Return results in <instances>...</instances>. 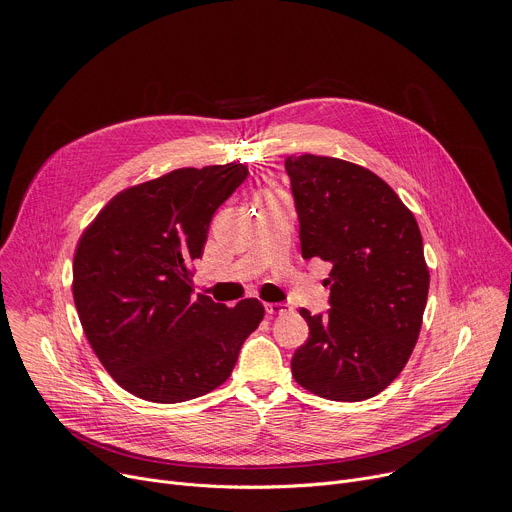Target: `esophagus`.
I'll list each match as a JSON object with an SVG mask.
<instances>
[{"instance_id":"1","label":"esophagus","mask_w":512,"mask_h":512,"mask_svg":"<svg viewBox=\"0 0 512 512\" xmlns=\"http://www.w3.org/2000/svg\"><path fill=\"white\" fill-rule=\"evenodd\" d=\"M265 310L269 316H286L292 312V308L288 304H280V302H273V304H265Z\"/></svg>"}]
</instances>
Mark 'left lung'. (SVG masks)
<instances>
[{"mask_svg": "<svg viewBox=\"0 0 512 512\" xmlns=\"http://www.w3.org/2000/svg\"><path fill=\"white\" fill-rule=\"evenodd\" d=\"M286 171L302 257L333 263L329 312L300 310L310 335L292 357V376L320 398L367 400L398 378L421 333L429 294L421 230L365 167L292 155Z\"/></svg>", "mask_w": 512, "mask_h": 512, "instance_id": "left-lung-1", "label": "left lung"}]
</instances>
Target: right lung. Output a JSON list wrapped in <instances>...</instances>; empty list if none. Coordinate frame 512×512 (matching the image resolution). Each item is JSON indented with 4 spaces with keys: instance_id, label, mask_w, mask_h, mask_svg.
I'll return each mask as SVG.
<instances>
[{
    "instance_id": "add662e5",
    "label": "right lung",
    "mask_w": 512,
    "mask_h": 512,
    "mask_svg": "<svg viewBox=\"0 0 512 512\" xmlns=\"http://www.w3.org/2000/svg\"><path fill=\"white\" fill-rule=\"evenodd\" d=\"M243 163L183 167L114 196L81 235L73 300L83 333L126 392L185 402L224 384L265 308L192 294L218 206L247 179Z\"/></svg>"
}]
</instances>
